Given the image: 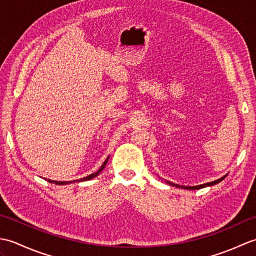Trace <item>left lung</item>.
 Returning a JSON list of instances; mask_svg holds the SVG:
<instances>
[{"label": "left lung", "instance_id": "1", "mask_svg": "<svg viewBox=\"0 0 256 256\" xmlns=\"http://www.w3.org/2000/svg\"><path fill=\"white\" fill-rule=\"evenodd\" d=\"M226 177V175H224V177H221L220 179H216V180L214 182H206V184H198V186H179V184H174V182H167V184H170V186H174V187H177V188H182V189H189V190H196V189H201V188H204V187H209V186H214V184H219L220 182L224 180V179Z\"/></svg>", "mask_w": 256, "mask_h": 256}]
</instances>
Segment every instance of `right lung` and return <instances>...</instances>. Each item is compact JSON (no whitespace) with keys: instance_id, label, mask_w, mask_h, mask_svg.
<instances>
[{"instance_id":"obj_1","label":"right lung","mask_w":256,"mask_h":256,"mask_svg":"<svg viewBox=\"0 0 256 256\" xmlns=\"http://www.w3.org/2000/svg\"><path fill=\"white\" fill-rule=\"evenodd\" d=\"M108 158L104 160V162H103L102 164V166L99 168V170H98V172H94V174H91V175H89V176H86V177H84V178H81V179H77V180H72V182H57V180H50V179H47V182H52V184H72V182H84V180H90V179H92V178H94V177H96L98 175H99V174L103 170V168L106 167V162H108Z\"/></svg>"}]
</instances>
